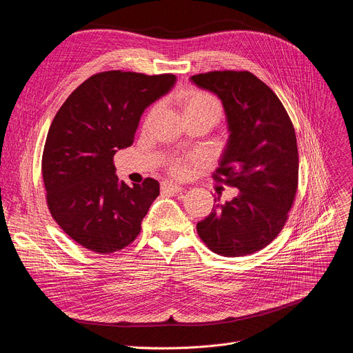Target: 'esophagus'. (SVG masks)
I'll use <instances>...</instances> for the list:
<instances>
[{
    "label": "esophagus",
    "mask_w": 353,
    "mask_h": 353,
    "mask_svg": "<svg viewBox=\"0 0 353 353\" xmlns=\"http://www.w3.org/2000/svg\"><path fill=\"white\" fill-rule=\"evenodd\" d=\"M162 190L169 191V192H181V191H184V187H181L171 181H165V182H162Z\"/></svg>",
    "instance_id": "34e87169"
}]
</instances>
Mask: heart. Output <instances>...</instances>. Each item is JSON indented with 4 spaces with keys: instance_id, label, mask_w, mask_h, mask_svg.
<instances>
[{
    "instance_id": "heart-1",
    "label": "heart",
    "mask_w": 353,
    "mask_h": 353,
    "mask_svg": "<svg viewBox=\"0 0 353 353\" xmlns=\"http://www.w3.org/2000/svg\"><path fill=\"white\" fill-rule=\"evenodd\" d=\"M181 110L184 116H205L217 123L221 117V104L217 100V97L213 94L200 91V90H190L181 98ZM153 111V110H152ZM152 111L149 114H152ZM194 165V159H179L172 162L171 171L176 176H185L191 172Z\"/></svg>"
}]
</instances>
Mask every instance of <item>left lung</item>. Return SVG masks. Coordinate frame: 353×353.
I'll return each instance as SVG.
<instances>
[{"mask_svg": "<svg viewBox=\"0 0 353 353\" xmlns=\"http://www.w3.org/2000/svg\"><path fill=\"white\" fill-rule=\"evenodd\" d=\"M223 103L229 140L214 179L239 190L196 224L210 250L234 258L270 245L283 230L299 185L294 125L276 94L248 70L191 77ZM220 201L214 199V203Z\"/></svg>", "mask_w": 353, "mask_h": 353, "instance_id": "obj_1", "label": "left lung"}]
</instances>
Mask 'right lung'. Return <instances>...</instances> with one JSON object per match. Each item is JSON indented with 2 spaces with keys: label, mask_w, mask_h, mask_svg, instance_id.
I'll return each mask as SVG.
<instances>
[{
  "label": "right lung",
  "mask_w": 353,
  "mask_h": 353,
  "mask_svg": "<svg viewBox=\"0 0 353 353\" xmlns=\"http://www.w3.org/2000/svg\"><path fill=\"white\" fill-rule=\"evenodd\" d=\"M172 74L107 70L70 94L50 124L41 174L52 217L88 250L117 252L130 245L159 182L119 181L112 158L132 146L143 111L174 87Z\"/></svg>",
  "instance_id": "1"
}]
</instances>
